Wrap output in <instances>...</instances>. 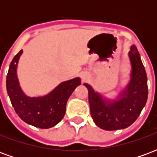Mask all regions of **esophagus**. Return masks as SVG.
Segmentation results:
<instances>
[{
    "instance_id": "1",
    "label": "esophagus",
    "mask_w": 157,
    "mask_h": 157,
    "mask_svg": "<svg viewBox=\"0 0 157 157\" xmlns=\"http://www.w3.org/2000/svg\"><path fill=\"white\" fill-rule=\"evenodd\" d=\"M88 75L87 74H85V73H83L82 75V79L83 80V81H86V80H87L88 79Z\"/></svg>"
}]
</instances>
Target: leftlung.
Wrapping results in <instances>:
<instances>
[{"mask_svg": "<svg viewBox=\"0 0 157 157\" xmlns=\"http://www.w3.org/2000/svg\"><path fill=\"white\" fill-rule=\"evenodd\" d=\"M130 61L129 81L116 97L110 98L84 83L88 90L91 115L97 126L105 130L123 129L130 126L144 109L148 98L147 75L135 45L128 53Z\"/></svg>", "mask_w": 157, "mask_h": 157, "instance_id": "8db88e82", "label": "left lung"}]
</instances>
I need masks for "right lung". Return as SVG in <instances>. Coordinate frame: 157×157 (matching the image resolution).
<instances>
[{
  "label": "right lung",
  "instance_id": "obj_1",
  "mask_svg": "<svg viewBox=\"0 0 157 157\" xmlns=\"http://www.w3.org/2000/svg\"><path fill=\"white\" fill-rule=\"evenodd\" d=\"M23 50L12 59L6 75V91L16 113L22 120L40 128H49L61 121L66 102L72 92L81 85L79 77L62 82L48 94L30 97L23 92L17 77V65Z\"/></svg>",
  "mask_w": 157,
  "mask_h": 157
}]
</instances>
